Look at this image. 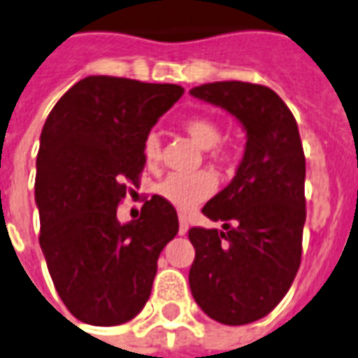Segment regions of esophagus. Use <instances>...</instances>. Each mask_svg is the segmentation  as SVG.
<instances>
[{
  "label": "esophagus",
  "instance_id": "obj_1",
  "mask_svg": "<svg viewBox=\"0 0 358 358\" xmlns=\"http://www.w3.org/2000/svg\"><path fill=\"white\" fill-rule=\"evenodd\" d=\"M187 222H186V218H180V227H178V233L180 235H186L187 233Z\"/></svg>",
  "mask_w": 358,
  "mask_h": 358
}]
</instances>
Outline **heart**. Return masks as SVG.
Wrapping results in <instances>:
<instances>
[{
  "mask_svg": "<svg viewBox=\"0 0 358 358\" xmlns=\"http://www.w3.org/2000/svg\"><path fill=\"white\" fill-rule=\"evenodd\" d=\"M184 131L195 144L208 150L206 155L214 163L227 161L226 152L216 145L222 142V129L216 121L208 117H192L184 123ZM144 159L148 165H155L161 159V140L155 132H150L144 140ZM216 189V180L210 172H193V174H169L155 187L161 199L178 208L180 213H192L201 203H205Z\"/></svg>",
  "mask_w": 358,
  "mask_h": 358,
  "instance_id": "heart-1",
  "label": "heart"
}]
</instances>
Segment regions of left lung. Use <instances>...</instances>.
<instances>
[{"mask_svg":"<svg viewBox=\"0 0 358 358\" xmlns=\"http://www.w3.org/2000/svg\"><path fill=\"white\" fill-rule=\"evenodd\" d=\"M189 94L224 108L246 131L229 186L203 206L224 231L192 227L189 288L197 306L239 327L273 311L300 269L306 224V155L288 106L269 87L216 81Z\"/></svg>","mask_w":358,"mask_h":358,"instance_id":"obj_1","label":"left lung"}]
</instances>
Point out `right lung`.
<instances>
[{
	"mask_svg": "<svg viewBox=\"0 0 358 358\" xmlns=\"http://www.w3.org/2000/svg\"><path fill=\"white\" fill-rule=\"evenodd\" d=\"M184 89L89 76L58 100L38 152L39 245L60 300L85 324L134 319L152 294L161 250L178 214L159 195L140 218L117 220L127 184L138 186L144 140Z\"/></svg>",
	"mask_w": 358,
	"mask_h": 358,
	"instance_id": "right-lung-1",
	"label": "right lung"
}]
</instances>
